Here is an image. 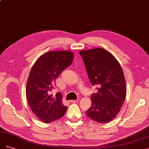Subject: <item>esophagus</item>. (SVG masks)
<instances>
[{"label": "esophagus", "mask_w": 149, "mask_h": 149, "mask_svg": "<svg viewBox=\"0 0 149 149\" xmlns=\"http://www.w3.org/2000/svg\"><path fill=\"white\" fill-rule=\"evenodd\" d=\"M79 99H77L76 100H70V102H71V103H77V102H79Z\"/></svg>", "instance_id": "obj_1"}]
</instances>
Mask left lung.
I'll list each match as a JSON object with an SVG mask.
<instances>
[{
	"label": "left lung",
	"instance_id": "8db88e82",
	"mask_svg": "<svg viewBox=\"0 0 149 149\" xmlns=\"http://www.w3.org/2000/svg\"><path fill=\"white\" fill-rule=\"evenodd\" d=\"M89 79L97 92L92 95L87 116L100 123L111 121L119 112L126 96L122 68L109 52L103 48L79 51Z\"/></svg>",
	"mask_w": 149,
	"mask_h": 149
}]
</instances>
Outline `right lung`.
<instances>
[{"instance_id":"1","label":"right lung","mask_w":149,"mask_h":149,"mask_svg":"<svg viewBox=\"0 0 149 149\" xmlns=\"http://www.w3.org/2000/svg\"><path fill=\"white\" fill-rule=\"evenodd\" d=\"M74 59L69 51H48L41 55L33 65L28 76L26 96L36 116L43 123H49L65 114L68 107L62 102V94L52 96L51 92L55 80Z\"/></svg>"}]
</instances>
